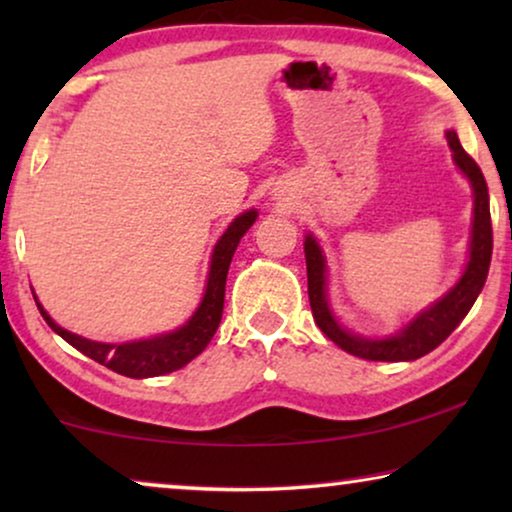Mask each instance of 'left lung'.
<instances>
[{
	"instance_id": "8db88e82",
	"label": "left lung",
	"mask_w": 512,
	"mask_h": 512,
	"mask_svg": "<svg viewBox=\"0 0 512 512\" xmlns=\"http://www.w3.org/2000/svg\"><path fill=\"white\" fill-rule=\"evenodd\" d=\"M447 144L452 149V160L457 170L468 179L473 188V221L471 240H468V258L461 277L443 296L433 300L429 307L419 310L408 324L387 338H366L354 333L335 317L328 303V265L326 254L312 233L305 235V261H307V293L317 326L328 340H333L347 354L366 361H415L429 354L461 324L482 286L487 282L489 261H492V216H489V193L480 167L461 146L457 132H445Z\"/></svg>"
}]
</instances>
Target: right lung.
<instances>
[{"label":"right lung","mask_w":512,"mask_h":512,"mask_svg":"<svg viewBox=\"0 0 512 512\" xmlns=\"http://www.w3.org/2000/svg\"><path fill=\"white\" fill-rule=\"evenodd\" d=\"M258 219L256 209H247L237 219L230 221L226 233L219 237V242L214 244L212 261H209L207 272V284L205 293H202L200 305L195 307V312L188 317L186 324L167 333H158L153 338L142 340H130V342H97L81 338L67 328H62L51 319V314L44 310V305L39 303V298L34 296L41 317L46 319V324L60 335L62 340H67L74 349H79L81 354H86L88 359H93L109 370H114L118 375L132 377V380H144V377H158L167 375L172 370L184 368L186 363H191L195 356L205 352L209 340L214 338L216 328L221 324L223 314V298H226V277L230 261L237 244L244 237V233L254 226ZM34 293V291H32Z\"/></svg>","instance_id":"add662e5"}]
</instances>
